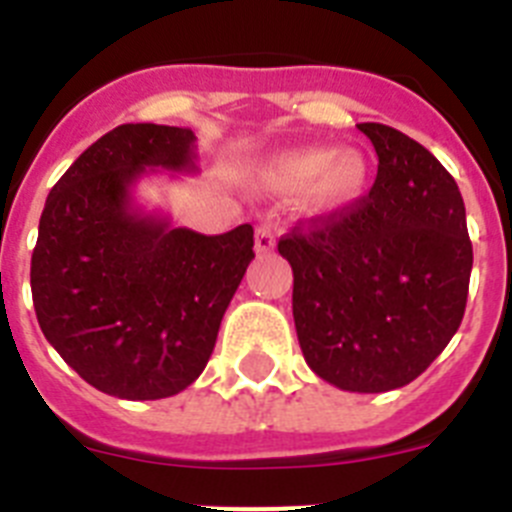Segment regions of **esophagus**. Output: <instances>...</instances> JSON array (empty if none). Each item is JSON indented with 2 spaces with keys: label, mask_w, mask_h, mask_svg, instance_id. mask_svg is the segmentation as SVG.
<instances>
[{
  "label": "esophagus",
  "mask_w": 512,
  "mask_h": 512,
  "mask_svg": "<svg viewBox=\"0 0 512 512\" xmlns=\"http://www.w3.org/2000/svg\"><path fill=\"white\" fill-rule=\"evenodd\" d=\"M274 248H277V238H274V233H271L269 228L261 225V228L256 230V253H271Z\"/></svg>",
  "instance_id": "obj_1"
}]
</instances>
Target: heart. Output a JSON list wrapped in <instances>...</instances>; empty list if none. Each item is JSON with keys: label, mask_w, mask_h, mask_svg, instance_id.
I'll return each instance as SVG.
<instances>
[{"label": "heart", "mask_w": 512, "mask_h": 512, "mask_svg": "<svg viewBox=\"0 0 512 512\" xmlns=\"http://www.w3.org/2000/svg\"><path fill=\"white\" fill-rule=\"evenodd\" d=\"M256 182L269 194L302 189V210L315 220H330L354 210L369 192L372 166L356 148H297L266 158Z\"/></svg>", "instance_id": "heart-1"}]
</instances>
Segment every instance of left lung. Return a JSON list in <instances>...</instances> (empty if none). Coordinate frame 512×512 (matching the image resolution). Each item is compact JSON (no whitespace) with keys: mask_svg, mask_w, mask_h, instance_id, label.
<instances>
[{"mask_svg":"<svg viewBox=\"0 0 512 512\" xmlns=\"http://www.w3.org/2000/svg\"><path fill=\"white\" fill-rule=\"evenodd\" d=\"M379 166L354 210L279 241L307 366L346 392L413 382L449 346L467 307L472 241L454 176L418 140L361 122Z\"/></svg>","mask_w":512,"mask_h":512,"instance_id":"1","label":"left lung"}]
</instances>
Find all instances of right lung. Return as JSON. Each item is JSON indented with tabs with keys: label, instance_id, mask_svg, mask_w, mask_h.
I'll use <instances>...</instances> for the list:
<instances>
[{
	"label": "right lung",
	"instance_id": "obj_1",
	"mask_svg": "<svg viewBox=\"0 0 512 512\" xmlns=\"http://www.w3.org/2000/svg\"><path fill=\"white\" fill-rule=\"evenodd\" d=\"M189 128L130 122L58 179L40 215L30 287L40 330L84 382L120 400L187 390L253 259V228H174L135 205L140 176L197 171Z\"/></svg>",
	"mask_w": 512,
	"mask_h": 512
}]
</instances>
